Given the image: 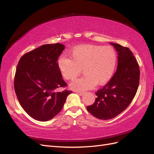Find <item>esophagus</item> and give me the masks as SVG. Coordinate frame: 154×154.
<instances>
[{
    "label": "esophagus",
    "instance_id": "obj_1",
    "mask_svg": "<svg viewBox=\"0 0 154 154\" xmlns=\"http://www.w3.org/2000/svg\"><path fill=\"white\" fill-rule=\"evenodd\" d=\"M77 94L79 95V96H83V94H85L84 92H77Z\"/></svg>",
    "mask_w": 154,
    "mask_h": 154
}]
</instances>
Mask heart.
<instances>
[{"label":"heart","instance_id":"heart-1","mask_svg":"<svg viewBox=\"0 0 154 154\" xmlns=\"http://www.w3.org/2000/svg\"><path fill=\"white\" fill-rule=\"evenodd\" d=\"M69 54L71 59L61 57L58 66L63 77L68 80H75L83 70L85 75L70 85L77 91L108 83L113 76L118 61L116 51L110 46L81 45L74 48Z\"/></svg>","mask_w":154,"mask_h":154}]
</instances>
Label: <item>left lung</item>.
I'll return each instance as SVG.
<instances>
[{
	"label": "left lung",
	"instance_id": "1",
	"mask_svg": "<svg viewBox=\"0 0 154 154\" xmlns=\"http://www.w3.org/2000/svg\"><path fill=\"white\" fill-rule=\"evenodd\" d=\"M118 52V67L114 76L103 88L96 92L97 97L87 110L100 119L115 118L127 108L136 94L139 83V65L128 48L110 43Z\"/></svg>",
	"mask_w": 154,
	"mask_h": 154
}]
</instances>
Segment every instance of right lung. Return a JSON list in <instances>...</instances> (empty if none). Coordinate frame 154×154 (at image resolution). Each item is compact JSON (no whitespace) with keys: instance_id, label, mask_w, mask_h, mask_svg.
<instances>
[{"instance_id":"add662e5","label":"right lung","mask_w":154,"mask_h":154,"mask_svg":"<svg viewBox=\"0 0 154 154\" xmlns=\"http://www.w3.org/2000/svg\"><path fill=\"white\" fill-rule=\"evenodd\" d=\"M64 49L59 43L43 45L23 55L18 62L14 81L16 95L22 108L36 120L53 118L72 92H55L67 86L57 62Z\"/></svg>"}]
</instances>
